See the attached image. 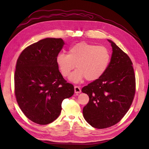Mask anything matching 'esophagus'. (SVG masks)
I'll list each match as a JSON object with an SVG mask.
<instances>
[{
    "label": "esophagus",
    "mask_w": 149,
    "mask_h": 149,
    "mask_svg": "<svg viewBox=\"0 0 149 149\" xmlns=\"http://www.w3.org/2000/svg\"><path fill=\"white\" fill-rule=\"evenodd\" d=\"M81 91V90L80 88L77 86H74V93L76 94H78L80 93Z\"/></svg>",
    "instance_id": "obj_1"
}]
</instances>
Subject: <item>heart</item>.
<instances>
[{"mask_svg": "<svg viewBox=\"0 0 149 149\" xmlns=\"http://www.w3.org/2000/svg\"><path fill=\"white\" fill-rule=\"evenodd\" d=\"M111 53L104 46L86 42H80L71 47L68 55L58 54L56 63L65 78L70 74L76 66L78 68L71 74L70 79L80 82L84 79L95 81L105 73L111 61Z\"/></svg>", "mask_w": 149, "mask_h": 149, "instance_id": "b5f03b06", "label": "heart"}]
</instances>
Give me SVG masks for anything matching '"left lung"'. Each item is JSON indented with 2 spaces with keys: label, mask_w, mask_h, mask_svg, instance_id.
<instances>
[{
  "label": "left lung",
  "mask_w": 149,
  "mask_h": 149,
  "mask_svg": "<svg viewBox=\"0 0 149 149\" xmlns=\"http://www.w3.org/2000/svg\"><path fill=\"white\" fill-rule=\"evenodd\" d=\"M112 53L107 70L101 78L82 88L89 100L83 109L92 127L105 129L123 119L136 93V77L129 56L111 40Z\"/></svg>",
  "instance_id": "obj_1"
}]
</instances>
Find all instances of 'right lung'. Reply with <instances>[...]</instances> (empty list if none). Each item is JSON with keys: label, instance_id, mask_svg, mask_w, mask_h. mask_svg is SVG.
Masks as SVG:
<instances>
[{"label": "right lung", "instance_id": "add662e5", "mask_svg": "<svg viewBox=\"0 0 149 149\" xmlns=\"http://www.w3.org/2000/svg\"><path fill=\"white\" fill-rule=\"evenodd\" d=\"M65 42L47 38L25 48L18 58L14 75L15 94L25 116L46 125L60 116L61 103L73 95L74 86L58 70L56 56Z\"/></svg>", "mask_w": 149, "mask_h": 149}]
</instances>
